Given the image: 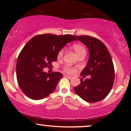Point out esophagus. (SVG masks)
<instances>
[{"instance_id":"34e87169","label":"esophagus","mask_w":131,"mask_h":131,"mask_svg":"<svg viewBox=\"0 0 131 131\" xmlns=\"http://www.w3.org/2000/svg\"><path fill=\"white\" fill-rule=\"evenodd\" d=\"M64 77L67 78L68 79H72V77H71V76H68V75H64Z\"/></svg>"}]
</instances>
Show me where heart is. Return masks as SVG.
Segmentation results:
<instances>
[{
  "label": "heart",
  "instance_id": "1",
  "mask_svg": "<svg viewBox=\"0 0 131 131\" xmlns=\"http://www.w3.org/2000/svg\"><path fill=\"white\" fill-rule=\"evenodd\" d=\"M73 49L74 50L75 53H76V55H78V57H79L81 55H85L86 53V51H85V48L81 44L79 43H74L72 46ZM63 55V49H61L58 52V54H57V57L58 58H60L62 57ZM64 71H66L68 73H74L75 72V70L73 68H72L70 65H67L64 67Z\"/></svg>",
  "mask_w": 131,
  "mask_h": 131
}]
</instances>
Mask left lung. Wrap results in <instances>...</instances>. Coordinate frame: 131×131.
Listing matches in <instances>:
<instances>
[{
  "label": "left lung",
  "instance_id": "1",
  "mask_svg": "<svg viewBox=\"0 0 131 131\" xmlns=\"http://www.w3.org/2000/svg\"><path fill=\"white\" fill-rule=\"evenodd\" d=\"M84 43L89 52V58L86 67L81 75H91L90 79L83 80L74 87L76 94L89 103L102 100L110 92L115 80V69L112 57L105 44L95 37L89 36H74Z\"/></svg>",
  "mask_w": 131,
  "mask_h": 131
}]
</instances>
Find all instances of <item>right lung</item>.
Instances as JSON below:
<instances>
[{
  "label": "right lung",
  "instance_id": "obj_1",
  "mask_svg": "<svg viewBox=\"0 0 131 131\" xmlns=\"http://www.w3.org/2000/svg\"><path fill=\"white\" fill-rule=\"evenodd\" d=\"M76 40L71 34L36 36L27 42L16 61V79L23 92L33 100L46 98L55 91L63 74L59 72L48 74L45 68L52 67L57 54L67 43Z\"/></svg>",
  "mask_w": 131,
  "mask_h": 131
}]
</instances>
